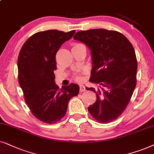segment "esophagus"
I'll return each mask as SVG.
<instances>
[{"instance_id": "1", "label": "esophagus", "mask_w": 154, "mask_h": 154, "mask_svg": "<svg viewBox=\"0 0 154 154\" xmlns=\"http://www.w3.org/2000/svg\"><path fill=\"white\" fill-rule=\"evenodd\" d=\"M86 91V88L85 87V86L83 85H80L79 86V91L80 92H84Z\"/></svg>"}]
</instances>
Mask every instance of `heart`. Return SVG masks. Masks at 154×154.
Instances as JSON below:
<instances>
[{
    "label": "heart",
    "mask_w": 154,
    "mask_h": 154,
    "mask_svg": "<svg viewBox=\"0 0 154 154\" xmlns=\"http://www.w3.org/2000/svg\"><path fill=\"white\" fill-rule=\"evenodd\" d=\"M82 45L83 44H80V43H74V44H72V49H73V48H77V47H79V46H82ZM75 78L76 80L78 81V82L82 81V79H83L82 76L81 75H77L75 77Z\"/></svg>",
    "instance_id": "heart-1"
}]
</instances>
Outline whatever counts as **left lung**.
<instances>
[{
    "mask_svg": "<svg viewBox=\"0 0 154 154\" xmlns=\"http://www.w3.org/2000/svg\"><path fill=\"white\" fill-rule=\"evenodd\" d=\"M73 38L91 50L93 67L89 80L101 87L86 88L96 95V101L88 107V111L98 122L113 121L125 110L136 87L134 49L130 41L116 31H80Z\"/></svg>",
    "mask_w": 154,
    "mask_h": 154,
    "instance_id": "8db88e82",
    "label": "left lung"
}]
</instances>
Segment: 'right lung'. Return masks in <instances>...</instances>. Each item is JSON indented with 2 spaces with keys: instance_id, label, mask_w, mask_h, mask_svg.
<instances>
[{
  "instance_id": "obj_1",
  "label": "right lung",
  "mask_w": 154,
  "mask_h": 154,
  "mask_svg": "<svg viewBox=\"0 0 154 154\" xmlns=\"http://www.w3.org/2000/svg\"><path fill=\"white\" fill-rule=\"evenodd\" d=\"M75 30L39 32L22 46L17 60L18 81L24 100L35 118L54 124L65 116L69 101L78 95L79 87L71 83L60 89L56 85V55L61 45L70 39Z\"/></svg>"
}]
</instances>
